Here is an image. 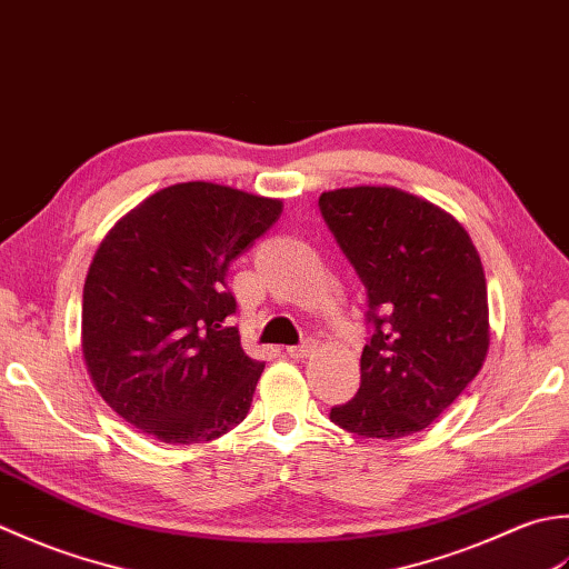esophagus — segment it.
<instances>
[{
    "instance_id": "obj_1",
    "label": "esophagus",
    "mask_w": 569,
    "mask_h": 569,
    "mask_svg": "<svg viewBox=\"0 0 569 569\" xmlns=\"http://www.w3.org/2000/svg\"><path fill=\"white\" fill-rule=\"evenodd\" d=\"M311 351H315V341H305L299 346H287V356L289 358H307Z\"/></svg>"
}]
</instances>
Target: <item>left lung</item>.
Returning a JSON list of instances; mask_svg holds the SVG:
<instances>
[{
  "mask_svg": "<svg viewBox=\"0 0 569 569\" xmlns=\"http://www.w3.org/2000/svg\"><path fill=\"white\" fill-rule=\"evenodd\" d=\"M321 216L368 295L361 388L329 417L400 439L430 427L477 378L489 351L481 258L442 208L392 187L323 191Z\"/></svg>",
  "mask_w": 569,
  "mask_h": 569,
  "instance_id": "8db88e82",
  "label": "left lung"
}]
</instances>
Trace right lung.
Wrapping results in <instances>:
<instances>
[{"instance_id":"right-lung-1","label":"right lung","mask_w":569,"mask_h":569,"mask_svg":"<svg viewBox=\"0 0 569 569\" xmlns=\"http://www.w3.org/2000/svg\"><path fill=\"white\" fill-rule=\"evenodd\" d=\"M282 213L280 199L173 183L120 218L83 287V358L124 422L201 445L246 420L264 363L240 346L228 268Z\"/></svg>"}]
</instances>
